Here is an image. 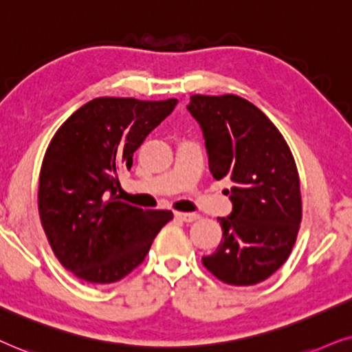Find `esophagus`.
I'll use <instances>...</instances> for the list:
<instances>
[{"mask_svg":"<svg viewBox=\"0 0 352 352\" xmlns=\"http://www.w3.org/2000/svg\"><path fill=\"white\" fill-rule=\"evenodd\" d=\"M175 219L180 220V222H195V220L199 219V215L191 212H175Z\"/></svg>","mask_w":352,"mask_h":352,"instance_id":"34e87169","label":"esophagus"}]
</instances>
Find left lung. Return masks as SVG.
<instances>
[{"label": "left lung", "instance_id": "left-lung-1", "mask_svg": "<svg viewBox=\"0 0 352 352\" xmlns=\"http://www.w3.org/2000/svg\"><path fill=\"white\" fill-rule=\"evenodd\" d=\"M215 180H232L233 210L219 217L222 241L203 264L227 285L264 282L288 259L302 219L296 162L264 112L236 95H193Z\"/></svg>", "mask_w": 352, "mask_h": 352}]
</instances>
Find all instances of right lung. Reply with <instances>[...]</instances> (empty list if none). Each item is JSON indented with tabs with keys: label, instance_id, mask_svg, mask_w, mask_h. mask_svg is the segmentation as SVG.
Returning <instances> with one entry per match:
<instances>
[{
	"label": "right lung",
	"instance_id": "1",
	"mask_svg": "<svg viewBox=\"0 0 352 352\" xmlns=\"http://www.w3.org/2000/svg\"><path fill=\"white\" fill-rule=\"evenodd\" d=\"M175 98L102 96L77 109L54 133L40 170L38 212L51 250L88 283H114L137 269L170 210L119 199V173L173 111Z\"/></svg>",
	"mask_w": 352,
	"mask_h": 352
}]
</instances>
